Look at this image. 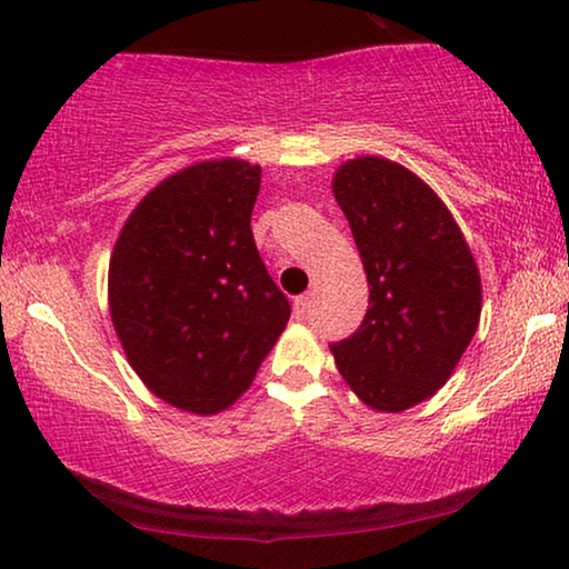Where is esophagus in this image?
I'll return each instance as SVG.
<instances>
[{
  "mask_svg": "<svg viewBox=\"0 0 569 569\" xmlns=\"http://www.w3.org/2000/svg\"><path fill=\"white\" fill-rule=\"evenodd\" d=\"M308 313H310V298H308V295H300V298H295V316L308 318Z\"/></svg>",
  "mask_w": 569,
  "mask_h": 569,
  "instance_id": "obj_1",
  "label": "esophagus"
}]
</instances>
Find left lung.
<instances>
[{
    "label": "left lung",
    "mask_w": 569,
    "mask_h": 569,
    "mask_svg": "<svg viewBox=\"0 0 569 569\" xmlns=\"http://www.w3.org/2000/svg\"><path fill=\"white\" fill-rule=\"evenodd\" d=\"M333 197L370 287L368 313L331 345L333 360L370 409H411L446 383L477 333L479 269L448 207L399 162H345Z\"/></svg>",
    "instance_id": "left-lung-1"
}]
</instances>
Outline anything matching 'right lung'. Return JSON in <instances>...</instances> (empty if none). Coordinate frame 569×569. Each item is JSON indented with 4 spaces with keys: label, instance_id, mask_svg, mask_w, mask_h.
<instances>
[{
    "label": "right lung",
    "instance_id": "1",
    "mask_svg": "<svg viewBox=\"0 0 569 569\" xmlns=\"http://www.w3.org/2000/svg\"><path fill=\"white\" fill-rule=\"evenodd\" d=\"M261 168L224 158L170 176L113 246L108 306L131 368L193 415L228 409L290 321L251 232Z\"/></svg>",
    "mask_w": 569,
    "mask_h": 569
}]
</instances>
